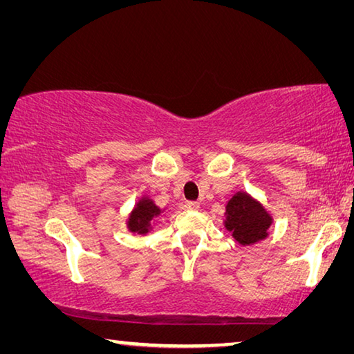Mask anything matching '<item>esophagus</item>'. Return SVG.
I'll return each mask as SVG.
<instances>
[{"label":"esophagus","mask_w":354,"mask_h":354,"mask_svg":"<svg viewBox=\"0 0 354 354\" xmlns=\"http://www.w3.org/2000/svg\"><path fill=\"white\" fill-rule=\"evenodd\" d=\"M185 209H189V211H198V209H200V203H196V201H187V203H185Z\"/></svg>","instance_id":"1"}]
</instances>
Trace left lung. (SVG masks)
I'll list each match as a JSON object with an SVG mask.
<instances>
[{
  "label": "left lung",
  "mask_w": 354,
  "mask_h": 354,
  "mask_svg": "<svg viewBox=\"0 0 354 354\" xmlns=\"http://www.w3.org/2000/svg\"><path fill=\"white\" fill-rule=\"evenodd\" d=\"M272 223V214L259 200L253 198L247 192H237L226 203L223 225L242 247L267 239Z\"/></svg>",
  "instance_id": "1"
}]
</instances>
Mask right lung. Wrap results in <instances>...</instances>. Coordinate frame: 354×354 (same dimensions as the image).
<instances>
[{
  "mask_svg": "<svg viewBox=\"0 0 354 354\" xmlns=\"http://www.w3.org/2000/svg\"><path fill=\"white\" fill-rule=\"evenodd\" d=\"M164 211L165 209L156 206V203L149 196H142L128 215L127 227L129 232H134V234H147V232L153 231L156 220L160 217V214Z\"/></svg>",
  "mask_w": 354,
  "mask_h": 354,
  "instance_id": "obj_1",
  "label": "right lung"
}]
</instances>
